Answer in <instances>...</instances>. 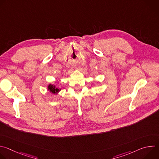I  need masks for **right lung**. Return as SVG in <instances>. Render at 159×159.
Returning a JSON list of instances; mask_svg holds the SVG:
<instances>
[{
	"label": "right lung",
	"mask_w": 159,
	"mask_h": 159,
	"mask_svg": "<svg viewBox=\"0 0 159 159\" xmlns=\"http://www.w3.org/2000/svg\"><path fill=\"white\" fill-rule=\"evenodd\" d=\"M48 90H50V93H52L53 94H57L61 90V89H58V88L56 87V86L55 85H52V84L48 85Z\"/></svg>",
	"instance_id": "obj_1"
}]
</instances>
